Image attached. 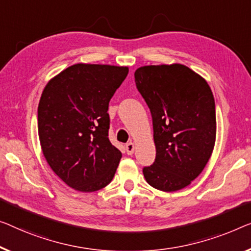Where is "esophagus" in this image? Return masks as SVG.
<instances>
[{
  "instance_id": "1",
  "label": "esophagus",
  "mask_w": 251,
  "mask_h": 251,
  "mask_svg": "<svg viewBox=\"0 0 251 251\" xmlns=\"http://www.w3.org/2000/svg\"><path fill=\"white\" fill-rule=\"evenodd\" d=\"M125 150H126V153L127 154H133L134 150H135V145H134V143H132V142H129V143H127L125 145Z\"/></svg>"
}]
</instances>
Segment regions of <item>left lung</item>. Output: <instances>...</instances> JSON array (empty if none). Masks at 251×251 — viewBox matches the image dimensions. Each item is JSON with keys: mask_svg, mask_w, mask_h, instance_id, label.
Instances as JSON below:
<instances>
[{"mask_svg": "<svg viewBox=\"0 0 251 251\" xmlns=\"http://www.w3.org/2000/svg\"><path fill=\"white\" fill-rule=\"evenodd\" d=\"M134 76L151 111L156 149L154 162L143 168L145 180L162 192L185 188L203 171L214 149L212 90L181 64L143 66Z\"/></svg>", "mask_w": 251, "mask_h": 251, "instance_id": "1", "label": "left lung"}]
</instances>
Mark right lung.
<instances>
[{"label":"right lung","instance_id":"right-lung-1","mask_svg":"<svg viewBox=\"0 0 251 251\" xmlns=\"http://www.w3.org/2000/svg\"><path fill=\"white\" fill-rule=\"evenodd\" d=\"M128 67L75 64L45 87L38 134L51 170L78 192H96L113 180L122 152L110 143L108 106Z\"/></svg>","mask_w":251,"mask_h":251}]
</instances>
